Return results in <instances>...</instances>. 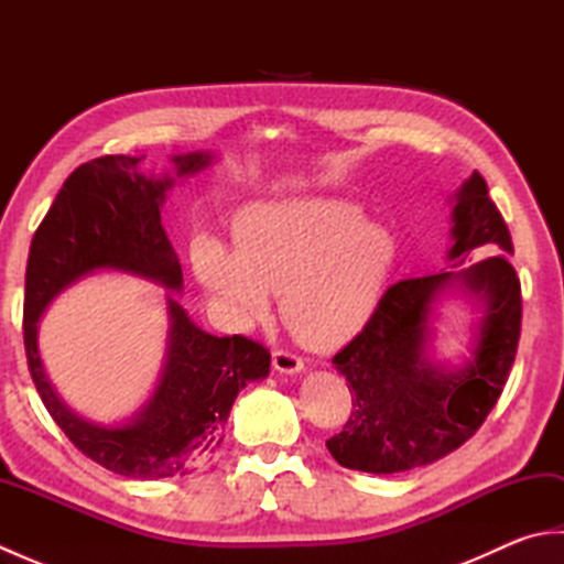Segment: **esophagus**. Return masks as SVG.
Masks as SVG:
<instances>
[{
	"label": "esophagus",
	"mask_w": 564,
	"mask_h": 564,
	"mask_svg": "<svg viewBox=\"0 0 564 564\" xmlns=\"http://www.w3.org/2000/svg\"><path fill=\"white\" fill-rule=\"evenodd\" d=\"M273 368L279 370V373L295 376V373H303L305 364H303V358H297L291 351H273Z\"/></svg>",
	"instance_id": "1"
}]
</instances>
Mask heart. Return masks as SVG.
Listing matches in <instances>:
<instances>
[{
    "instance_id": "obj_1",
    "label": "heart",
    "mask_w": 564,
    "mask_h": 564,
    "mask_svg": "<svg viewBox=\"0 0 564 564\" xmlns=\"http://www.w3.org/2000/svg\"><path fill=\"white\" fill-rule=\"evenodd\" d=\"M398 257L388 227L346 198L254 203L235 223V251L200 239V283L237 322L267 315L281 293V319L310 349H329L373 317Z\"/></svg>"
}]
</instances>
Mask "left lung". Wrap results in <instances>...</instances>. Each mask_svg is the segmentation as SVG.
<instances>
[{
    "mask_svg": "<svg viewBox=\"0 0 564 564\" xmlns=\"http://www.w3.org/2000/svg\"><path fill=\"white\" fill-rule=\"evenodd\" d=\"M451 269L400 281L380 297L358 337L332 358L354 392L344 431L327 441L349 470L392 475L460 448L497 404L521 334V283L507 254L509 227L473 172L451 196ZM477 246L499 258L465 264ZM463 294L474 305L471 356L438 362L433 351L442 303Z\"/></svg>",
    "mask_w": 564,
    "mask_h": 564,
    "instance_id": "left-lung-1",
    "label": "left lung"
}]
</instances>
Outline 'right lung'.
<instances>
[{"label": "right lung", "instance_id": "1", "mask_svg": "<svg viewBox=\"0 0 564 564\" xmlns=\"http://www.w3.org/2000/svg\"><path fill=\"white\" fill-rule=\"evenodd\" d=\"M142 158L106 154L77 166L33 235L23 344L45 410L75 446L116 475L162 480L188 475L225 438L237 394L269 376L271 354L247 337L203 332L166 293V349L158 386L123 422L99 424L69 410L45 373L39 322L59 293L99 271H121L182 293L184 273L162 227V203L176 178L215 162V152L174 154V174H142Z\"/></svg>", "mask_w": 564, "mask_h": 564}]
</instances>
